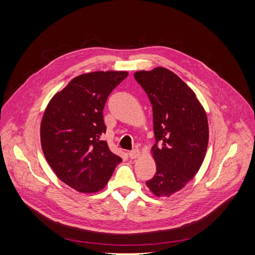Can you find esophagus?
I'll return each mask as SVG.
<instances>
[{
  "mask_svg": "<svg viewBox=\"0 0 255 255\" xmlns=\"http://www.w3.org/2000/svg\"><path fill=\"white\" fill-rule=\"evenodd\" d=\"M141 155V153H140V151L139 150H133V151H130V152H128V156L132 158V159H135V158H138Z\"/></svg>",
  "mask_w": 255,
  "mask_h": 255,
  "instance_id": "obj_1",
  "label": "esophagus"
}]
</instances>
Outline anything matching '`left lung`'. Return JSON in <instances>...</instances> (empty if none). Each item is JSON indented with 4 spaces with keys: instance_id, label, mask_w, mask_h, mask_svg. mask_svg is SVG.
Returning <instances> with one entry per match:
<instances>
[{
    "instance_id": "8db88e82",
    "label": "left lung",
    "mask_w": 255,
    "mask_h": 255,
    "mask_svg": "<svg viewBox=\"0 0 255 255\" xmlns=\"http://www.w3.org/2000/svg\"><path fill=\"white\" fill-rule=\"evenodd\" d=\"M134 78L152 104L156 140L151 150L156 173L145 184L155 197H170L194 179L203 163L208 143L206 113L192 89L166 68L137 71Z\"/></svg>"
}]
</instances>
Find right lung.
Returning <instances> with one entry per match:
<instances>
[{
    "mask_svg": "<svg viewBox=\"0 0 255 255\" xmlns=\"http://www.w3.org/2000/svg\"><path fill=\"white\" fill-rule=\"evenodd\" d=\"M127 71L84 73L54 95L40 126L41 148L58 179L83 194L103 189L121 157L100 138L106 132L103 109Z\"/></svg>",
    "mask_w": 255,
    "mask_h": 255,
    "instance_id": "right-lung-1",
    "label": "right lung"
}]
</instances>
